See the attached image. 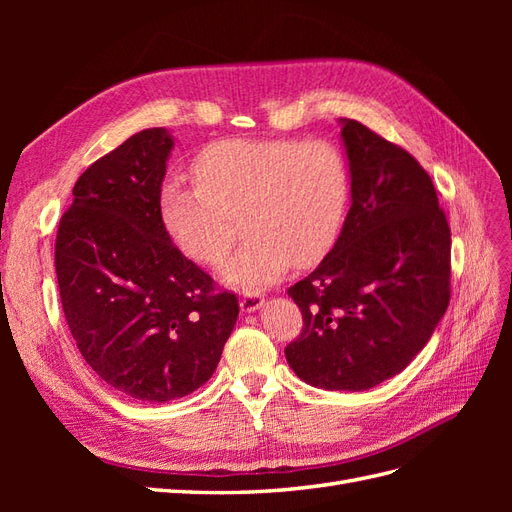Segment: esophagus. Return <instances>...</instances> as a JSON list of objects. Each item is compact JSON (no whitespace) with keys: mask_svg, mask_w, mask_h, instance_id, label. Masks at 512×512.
Wrapping results in <instances>:
<instances>
[{"mask_svg":"<svg viewBox=\"0 0 512 512\" xmlns=\"http://www.w3.org/2000/svg\"><path fill=\"white\" fill-rule=\"evenodd\" d=\"M239 303L243 312H256V309H260L262 303H265V299H262L260 292H245Z\"/></svg>","mask_w":512,"mask_h":512,"instance_id":"esophagus-1","label":"esophagus"}]
</instances>
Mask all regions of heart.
Here are the masks:
<instances>
[{"label":"heart","instance_id":"b5f03b06","mask_svg":"<svg viewBox=\"0 0 512 512\" xmlns=\"http://www.w3.org/2000/svg\"><path fill=\"white\" fill-rule=\"evenodd\" d=\"M192 175V188L162 185V226L185 256L220 265L239 218L245 241L222 267L228 284L262 286L290 262L314 265L342 232L350 168L333 143L235 138L200 153Z\"/></svg>","mask_w":512,"mask_h":512}]
</instances>
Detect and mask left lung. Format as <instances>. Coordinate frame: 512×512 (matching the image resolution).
<instances>
[{
  "label": "left lung",
  "instance_id": "left-lung-1",
  "mask_svg": "<svg viewBox=\"0 0 512 512\" xmlns=\"http://www.w3.org/2000/svg\"><path fill=\"white\" fill-rule=\"evenodd\" d=\"M352 205L333 250L288 288L303 314L286 359L303 382L365 391L425 348L451 301V228L410 153L342 119Z\"/></svg>",
  "mask_w": 512,
  "mask_h": 512
}]
</instances>
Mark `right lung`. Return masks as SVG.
<instances>
[{
  "mask_svg": "<svg viewBox=\"0 0 512 512\" xmlns=\"http://www.w3.org/2000/svg\"><path fill=\"white\" fill-rule=\"evenodd\" d=\"M173 136L149 128L96 160L61 215V307L87 365L115 391L162 404L194 393L220 363L235 292L185 258L160 218Z\"/></svg>",
  "mask_w": 512,
  "mask_h": 512,
  "instance_id": "obj_1",
  "label": "right lung"
}]
</instances>
